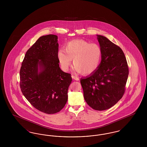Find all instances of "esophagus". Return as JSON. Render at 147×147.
<instances>
[{
    "instance_id": "1",
    "label": "esophagus",
    "mask_w": 147,
    "mask_h": 147,
    "mask_svg": "<svg viewBox=\"0 0 147 147\" xmlns=\"http://www.w3.org/2000/svg\"><path fill=\"white\" fill-rule=\"evenodd\" d=\"M71 78H72V79H73L75 80H79V78L78 77H76V76H74L72 75L71 76Z\"/></svg>"
}]
</instances>
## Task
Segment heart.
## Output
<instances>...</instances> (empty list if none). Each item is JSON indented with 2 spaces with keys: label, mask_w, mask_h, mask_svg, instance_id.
<instances>
[{
  "label": "heart",
  "mask_w": 147,
  "mask_h": 147,
  "mask_svg": "<svg viewBox=\"0 0 147 147\" xmlns=\"http://www.w3.org/2000/svg\"><path fill=\"white\" fill-rule=\"evenodd\" d=\"M101 55V49L98 44L90 43L83 40H74L67 42L64 49L58 51L57 57L64 71L69 69L73 59L74 70L89 75L98 69Z\"/></svg>",
  "instance_id": "b5f03b06"
}]
</instances>
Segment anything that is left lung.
<instances>
[{"label":"left lung","mask_w":147,"mask_h":147,"mask_svg":"<svg viewBox=\"0 0 147 147\" xmlns=\"http://www.w3.org/2000/svg\"><path fill=\"white\" fill-rule=\"evenodd\" d=\"M102 51L98 69L81 78L85 101L92 109L102 111L111 108L122 98L129 70L122 49L105 36L97 35Z\"/></svg>","instance_id":"obj_1"}]
</instances>
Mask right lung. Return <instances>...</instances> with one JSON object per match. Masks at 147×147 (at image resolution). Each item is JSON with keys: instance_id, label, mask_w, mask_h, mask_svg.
Wrapping results in <instances>:
<instances>
[{"instance_id": "obj_1", "label": "right lung", "mask_w": 147, "mask_h": 147, "mask_svg": "<svg viewBox=\"0 0 147 147\" xmlns=\"http://www.w3.org/2000/svg\"><path fill=\"white\" fill-rule=\"evenodd\" d=\"M58 46L56 35L40 37L26 52L20 70L22 93L35 109L47 114L64 107L72 80L59 67Z\"/></svg>"}]
</instances>
